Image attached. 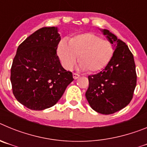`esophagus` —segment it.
I'll use <instances>...</instances> for the list:
<instances>
[{
  "mask_svg": "<svg viewBox=\"0 0 147 147\" xmlns=\"http://www.w3.org/2000/svg\"><path fill=\"white\" fill-rule=\"evenodd\" d=\"M73 77H74V80H77L78 78L80 77V75L77 74H75V73H74V74H73Z\"/></svg>",
  "mask_w": 147,
  "mask_h": 147,
  "instance_id": "esophagus-1",
  "label": "esophagus"
}]
</instances>
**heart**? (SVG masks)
I'll use <instances>...</instances> for the list:
<instances>
[{"mask_svg":"<svg viewBox=\"0 0 147 147\" xmlns=\"http://www.w3.org/2000/svg\"><path fill=\"white\" fill-rule=\"evenodd\" d=\"M57 54L66 69H71L77 60L80 67L88 73L101 71L108 65L114 54V47L108 40L93 33L76 35L69 42L62 40Z\"/></svg>","mask_w":147,"mask_h":147,"instance_id":"b5f03b06","label":"heart"}]
</instances>
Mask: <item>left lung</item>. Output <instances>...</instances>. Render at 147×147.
Returning a JSON list of instances; mask_svg holds the SVG:
<instances>
[{"label": "left lung", "instance_id": "left-lung-1", "mask_svg": "<svg viewBox=\"0 0 147 147\" xmlns=\"http://www.w3.org/2000/svg\"><path fill=\"white\" fill-rule=\"evenodd\" d=\"M113 44L114 54L105 69L88 76L85 96L96 112L109 115L128 105L132 98L137 76L133 55L129 48L107 29H99Z\"/></svg>", "mask_w": 147, "mask_h": 147}]
</instances>
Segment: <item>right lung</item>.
Here are the masks:
<instances>
[{
  "label": "right lung",
  "instance_id": "add662e5",
  "mask_svg": "<svg viewBox=\"0 0 147 147\" xmlns=\"http://www.w3.org/2000/svg\"><path fill=\"white\" fill-rule=\"evenodd\" d=\"M57 27H43L17 49L11 68L13 94L27 108L42 110L54 106L73 82L57 55L61 40Z\"/></svg>",
  "mask_w": 147,
  "mask_h": 147
}]
</instances>
